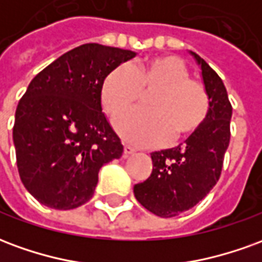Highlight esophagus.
<instances>
[{
	"label": "esophagus",
	"instance_id": "1",
	"mask_svg": "<svg viewBox=\"0 0 262 262\" xmlns=\"http://www.w3.org/2000/svg\"><path fill=\"white\" fill-rule=\"evenodd\" d=\"M135 151H136V150H135V147H132L130 144H125V146H123V154H125V156H129V154L135 153Z\"/></svg>",
	"mask_w": 262,
	"mask_h": 262
}]
</instances>
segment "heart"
Wrapping results in <instances>:
<instances>
[{
	"label": "heart",
	"mask_w": 262,
	"mask_h": 262,
	"mask_svg": "<svg viewBox=\"0 0 262 262\" xmlns=\"http://www.w3.org/2000/svg\"><path fill=\"white\" fill-rule=\"evenodd\" d=\"M189 70L176 56H156L118 66L103 78L102 108L118 118L148 94L146 106L123 115L116 129L137 146H160L168 139L180 142L201 130L208 119L210 99L202 82L189 78Z\"/></svg>",
	"instance_id": "1"
}]
</instances>
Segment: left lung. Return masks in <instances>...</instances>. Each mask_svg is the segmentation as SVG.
Masks as SVG:
<instances>
[{
	"label": "left lung",
	"mask_w": 262,
	"mask_h": 262,
	"mask_svg": "<svg viewBox=\"0 0 262 262\" xmlns=\"http://www.w3.org/2000/svg\"><path fill=\"white\" fill-rule=\"evenodd\" d=\"M192 54L210 99L208 119L184 144L151 153V174L133 188L139 203L160 217L178 216L208 195L219 181L230 143L231 103L225 84L205 60Z\"/></svg>",
	"instance_id": "left-lung-1"
}]
</instances>
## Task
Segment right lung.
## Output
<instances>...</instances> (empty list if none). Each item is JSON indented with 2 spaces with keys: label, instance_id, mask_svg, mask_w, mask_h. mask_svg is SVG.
I'll use <instances>...</instances> for the list:
<instances>
[{
  "label": "right lung",
  "instance_id": "obj_1",
  "mask_svg": "<svg viewBox=\"0 0 262 262\" xmlns=\"http://www.w3.org/2000/svg\"><path fill=\"white\" fill-rule=\"evenodd\" d=\"M132 50L86 43L70 50L31 81L15 112L14 137L20 181L52 209L88 202L103 164L123 153L101 106L111 70Z\"/></svg>",
  "mask_w": 262,
  "mask_h": 262
}]
</instances>
